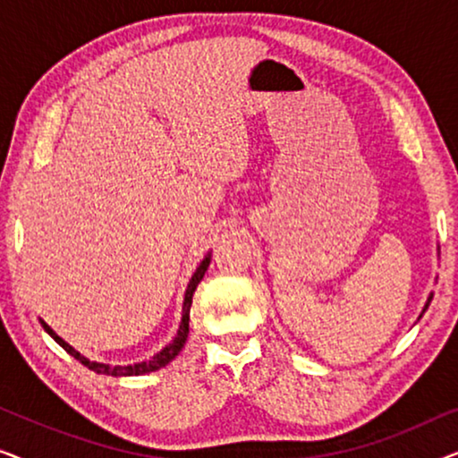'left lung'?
<instances>
[{
	"label": "left lung",
	"instance_id": "left-lung-1",
	"mask_svg": "<svg viewBox=\"0 0 458 458\" xmlns=\"http://www.w3.org/2000/svg\"><path fill=\"white\" fill-rule=\"evenodd\" d=\"M431 298H434V296H429V300H428V304H425V310H428V306H429V302H431Z\"/></svg>",
	"mask_w": 458,
	"mask_h": 458
}]
</instances>
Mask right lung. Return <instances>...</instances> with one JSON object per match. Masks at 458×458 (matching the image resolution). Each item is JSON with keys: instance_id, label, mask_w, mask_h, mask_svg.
I'll list each match as a JSON object with an SVG mask.
<instances>
[{"instance_id": "add662e5", "label": "right lung", "mask_w": 458, "mask_h": 458, "mask_svg": "<svg viewBox=\"0 0 458 458\" xmlns=\"http://www.w3.org/2000/svg\"><path fill=\"white\" fill-rule=\"evenodd\" d=\"M210 265V254L206 256V259L199 262V267L196 268V273H193V277L190 281V285H187V292H185V300H183V318H181V325H179V331H177V337H174L173 344H168V346L162 350V352H158L154 356V359H149L146 362H137V365H127V367H112V365H104V362H93L89 359H85V356H81L77 350H74L72 346H68V344L62 340L60 335H55L52 329L47 327L46 323H43V327H46V331L49 335L54 337L55 342L60 344L62 348L66 350L68 354L74 356L81 365L89 367L91 371L96 373H102V375H114V377H121V375H143V373H149V371H158V369L166 367L168 362H171L174 356H177L181 352V348H183V344L187 340V334H190V309H191V298H193V292H196V287L199 281H202L206 268H208Z\"/></svg>"}]
</instances>
